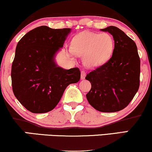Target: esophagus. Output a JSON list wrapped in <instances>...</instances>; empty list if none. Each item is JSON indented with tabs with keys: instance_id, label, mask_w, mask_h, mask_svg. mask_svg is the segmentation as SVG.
<instances>
[{
	"instance_id": "obj_1",
	"label": "esophagus",
	"mask_w": 152,
	"mask_h": 152,
	"mask_svg": "<svg viewBox=\"0 0 152 152\" xmlns=\"http://www.w3.org/2000/svg\"><path fill=\"white\" fill-rule=\"evenodd\" d=\"M86 72L84 71H81V79H84L86 77Z\"/></svg>"
}]
</instances>
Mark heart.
<instances>
[{
  "instance_id": "obj_1",
  "label": "heart",
  "mask_w": 152,
  "mask_h": 152,
  "mask_svg": "<svg viewBox=\"0 0 152 152\" xmlns=\"http://www.w3.org/2000/svg\"><path fill=\"white\" fill-rule=\"evenodd\" d=\"M114 48V39L110 34L83 32L71 40L70 54L83 56L86 66L97 68L111 58Z\"/></svg>"
}]
</instances>
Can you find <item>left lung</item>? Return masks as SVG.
<instances>
[{
    "mask_svg": "<svg viewBox=\"0 0 152 152\" xmlns=\"http://www.w3.org/2000/svg\"><path fill=\"white\" fill-rule=\"evenodd\" d=\"M100 30L112 34L115 48L107 63L86 75L91 83L86 98L100 112H118L128 105L139 89L140 56L134 42L118 27Z\"/></svg>",
    "mask_w": 152,
    "mask_h": 152,
    "instance_id": "obj_1",
    "label": "left lung"
}]
</instances>
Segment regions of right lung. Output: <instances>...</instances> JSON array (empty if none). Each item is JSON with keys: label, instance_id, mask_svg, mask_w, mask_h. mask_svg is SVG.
Instances as JSON below:
<instances>
[{"label": "right lung", "instance_id": "obj_1", "mask_svg": "<svg viewBox=\"0 0 152 152\" xmlns=\"http://www.w3.org/2000/svg\"><path fill=\"white\" fill-rule=\"evenodd\" d=\"M71 32L70 28L40 26L18 42L12 64V91L27 110L49 112L61 100L66 88L80 80L79 69H63L55 60Z\"/></svg>", "mask_w": 152, "mask_h": 152}]
</instances>
